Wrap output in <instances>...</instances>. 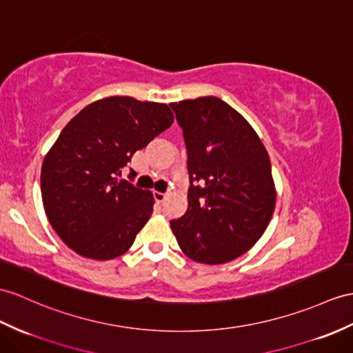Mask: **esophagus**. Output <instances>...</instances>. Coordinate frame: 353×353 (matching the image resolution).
<instances>
[{
    "label": "esophagus",
    "mask_w": 353,
    "mask_h": 353,
    "mask_svg": "<svg viewBox=\"0 0 353 353\" xmlns=\"http://www.w3.org/2000/svg\"><path fill=\"white\" fill-rule=\"evenodd\" d=\"M154 197H156L157 202H165L168 193H161V192H154Z\"/></svg>",
    "instance_id": "1"
}]
</instances>
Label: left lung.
I'll return each instance as SVG.
<instances>
[{"label":"left lung","instance_id":"obj_1","mask_svg":"<svg viewBox=\"0 0 353 353\" xmlns=\"http://www.w3.org/2000/svg\"><path fill=\"white\" fill-rule=\"evenodd\" d=\"M183 128L188 208L170 228L185 256L219 265L257 243L276 208L271 163L247 119L219 97L170 103Z\"/></svg>","mask_w":353,"mask_h":353}]
</instances>
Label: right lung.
Returning a JSON list of instances; mask_svg holds the SVG:
<instances>
[{
    "label": "right lung",
    "mask_w": 353,
    "mask_h": 353,
    "mask_svg": "<svg viewBox=\"0 0 353 353\" xmlns=\"http://www.w3.org/2000/svg\"><path fill=\"white\" fill-rule=\"evenodd\" d=\"M172 123L165 103L114 96L91 103L63 128L43 160L40 187L50 226L73 252L109 261L132 247L154 196L118 176Z\"/></svg>",
    "instance_id": "right-lung-1"
}]
</instances>
